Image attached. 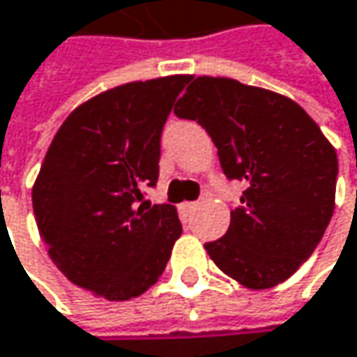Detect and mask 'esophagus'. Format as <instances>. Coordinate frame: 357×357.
<instances>
[{
  "label": "esophagus",
  "mask_w": 357,
  "mask_h": 357,
  "mask_svg": "<svg viewBox=\"0 0 357 357\" xmlns=\"http://www.w3.org/2000/svg\"><path fill=\"white\" fill-rule=\"evenodd\" d=\"M198 208V202H183L181 204V211L183 212H192V211H196Z\"/></svg>",
  "instance_id": "obj_1"
}]
</instances>
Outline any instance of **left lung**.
I'll list each match as a JSON object with an SVG mask.
<instances>
[{
	"mask_svg": "<svg viewBox=\"0 0 357 357\" xmlns=\"http://www.w3.org/2000/svg\"><path fill=\"white\" fill-rule=\"evenodd\" d=\"M174 112L206 128L225 176L245 183L229 231L204 245L212 261L251 290L288 280L333 216V145L290 98L229 77H196Z\"/></svg>",
	"mask_w": 357,
	"mask_h": 357,
	"instance_id": "8db88e82",
	"label": "left lung"
}]
</instances>
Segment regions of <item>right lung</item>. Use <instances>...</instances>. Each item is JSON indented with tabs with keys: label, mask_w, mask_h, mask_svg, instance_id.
I'll return each mask as SVG.
<instances>
[{
	"label": "right lung",
	"mask_w": 357,
	"mask_h": 357,
	"mask_svg": "<svg viewBox=\"0 0 357 357\" xmlns=\"http://www.w3.org/2000/svg\"><path fill=\"white\" fill-rule=\"evenodd\" d=\"M192 75L108 89L67 116L32 188L50 259L73 284L108 301L143 294L181 235L172 204L143 202L159 178L161 132Z\"/></svg>",
	"instance_id": "1"
}]
</instances>
